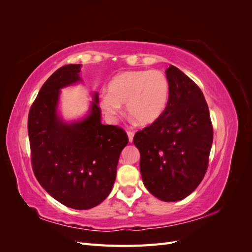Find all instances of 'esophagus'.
I'll list each match as a JSON object with an SVG mask.
<instances>
[{"mask_svg":"<svg viewBox=\"0 0 252 252\" xmlns=\"http://www.w3.org/2000/svg\"><path fill=\"white\" fill-rule=\"evenodd\" d=\"M127 134H128V139H129V142H132L133 140V135H134V131H131V130H128L127 131Z\"/></svg>","mask_w":252,"mask_h":252,"instance_id":"esophagus-1","label":"esophagus"}]
</instances>
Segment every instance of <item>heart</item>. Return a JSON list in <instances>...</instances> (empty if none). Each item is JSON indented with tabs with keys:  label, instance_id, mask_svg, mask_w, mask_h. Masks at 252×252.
<instances>
[{
	"label": "heart",
	"instance_id": "1",
	"mask_svg": "<svg viewBox=\"0 0 252 252\" xmlns=\"http://www.w3.org/2000/svg\"><path fill=\"white\" fill-rule=\"evenodd\" d=\"M169 97V81L159 70H131L116 75L108 84V94L100 97L106 116L113 119L127 111L140 124H151L164 112Z\"/></svg>",
	"mask_w": 252,
	"mask_h": 252
}]
</instances>
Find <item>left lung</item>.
<instances>
[{"instance_id":"1","label":"left lung","mask_w":252,"mask_h":252,"mask_svg":"<svg viewBox=\"0 0 252 252\" xmlns=\"http://www.w3.org/2000/svg\"><path fill=\"white\" fill-rule=\"evenodd\" d=\"M169 97L162 116L133 136L140 150L145 187L158 199H185L207 171L213 128L200 87L170 65L166 70Z\"/></svg>"}]
</instances>
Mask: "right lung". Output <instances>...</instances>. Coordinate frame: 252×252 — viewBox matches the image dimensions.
Returning <instances> with one entry per match:
<instances>
[{
  "instance_id": "1",
  "label": "right lung",
  "mask_w": 252,
  "mask_h": 252,
  "mask_svg": "<svg viewBox=\"0 0 252 252\" xmlns=\"http://www.w3.org/2000/svg\"><path fill=\"white\" fill-rule=\"evenodd\" d=\"M80 68L65 65L44 83L29 110L28 136L41 186L67 207L85 210L110 193L128 136L123 128L101 123L97 94L84 120L66 124L58 116L60 89L81 81Z\"/></svg>"
}]
</instances>
